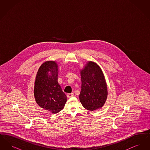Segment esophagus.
<instances>
[{
    "mask_svg": "<svg viewBox=\"0 0 150 150\" xmlns=\"http://www.w3.org/2000/svg\"><path fill=\"white\" fill-rule=\"evenodd\" d=\"M66 96H67V98H70V97H71L72 96H74V93H67Z\"/></svg>",
    "mask_w": 150,
    "mask_h": 150,
    "instance_id": "1",
    "label": "esophagus"
}]
</instances>
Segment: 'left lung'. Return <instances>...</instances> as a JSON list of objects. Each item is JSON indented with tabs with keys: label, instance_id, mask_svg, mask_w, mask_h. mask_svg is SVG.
<instances>
[{
	"label": "left lung",
	"instance_id": "8db88e82",
	"mask_svg": "<svg viewBox=\"0 0 150 150\" xmlns=\"http://www.w3.org/2000/svg\"><path fill=\"white\" fill-rule=\"evenodd\" d=\"M80 73L81 89L79 99L83 106L89 111L102 107L107 99V88L100 68L90 61Z\"/></svg>",
	"mask_w": 150,
	"mask_h": 150
}]
</instances>
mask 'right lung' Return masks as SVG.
<instances>
[{
	"label": "right lung",
	"instance_id": "add662e5",
	"mask_svg": "<svg viewBox=\"0 0 150 150\" xmlns=\"http://www.w3.org/2000/svg\"><path fill=\"white\" fill-rule=\"evenodd\" d=\"M58 66L54 61H47L39 67L36 76L34 96L39 106L53 114L61 111L67 97L57 81Z\"/></svg>",
	"mask_w": 150,
	"mask_h": 150
}]
</instances>
